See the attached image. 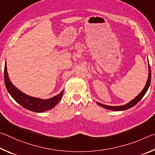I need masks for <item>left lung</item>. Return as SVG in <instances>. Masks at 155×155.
<instances>
[{
    "label": "left lung",
    "mask_w": 155,
    "mask_h": 155,
    "mask_svg": "<svg viewBox=\"0 0 155 155\" xmlns=\"http://www.w3.org/2000/svg\"><path fill=\"white\" fill-rule=\"evenodd\" d=\"M148 70H149V72H148V80H147V82L146 84L145 85V87L143 89V90L141 91L140 93V94L137 96H136L135 98L132 100V101H130L129 103L124 104V105H121V106H108V105H105V104H101L100 103H98V102H96V103L98 104V105L104 107V108L107 109H109V110H112V111H124V110H127L131 108V107H133V106H135L136 104H137L139 101H140V100L143 98V96L145 95L146 91H148V88H149V86L150 85V81H151V70H150V65H149V63H148Z\"/></svg>",
    "instance_id": "1"
}]
</instances>
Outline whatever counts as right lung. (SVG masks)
I'll list each match as a JSON object with an SVG mask.
<instances>
[{
  "label": "right lung",
  "instance_id": "add662e5",
  "mask_svg": "<svg viewBox=\"0 0 155 155\" xmlns=\"http://www.w3.org/2000/svg\"><path fill=\"white\" fill-rule=\"evenodd\" d=\"M4 78L7 90L12 98L21 106L28 110H30L31 111L41 113L51 109L53 108L62 98L64 90H62L61 92L58 95L49 99L35 98V97L28 96L27 94L22 93L18 88L15 87L10 81L7 70L6 61H5V64Z\"/></svg>",
  "mask_w": 155,
  "mask_h": 155
}]
</instances>
